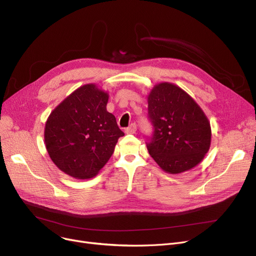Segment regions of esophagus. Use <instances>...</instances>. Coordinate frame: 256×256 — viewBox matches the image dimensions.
I'll return each mask as SVG.
<instances>
[{
    "mask_svg": "<svg viewBox=\"0 0 256 256\" xmlns=\"http://www.w3.org/2000/svg\"><path fill=\"white\" fill-rule=\"evenodd\" d=\"M137 130V126L136 124H132L128 128H126V134H135Z\"/></svg>",
    "mask_w": 256,
    "mask_h": 256,
    "instance_id": "obj_1",
    "label": "esophagus"
}]
</instances>
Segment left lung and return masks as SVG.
<instances>
[{"label": "left lung", "instance_id": "8db88e82", "mask_svg": "<svg viewBox=\"0 0 256 256\" xmlns=\"http://www.w3.org/2000/svg\"><path fill=\"white\" fill-rule=\"evenodd\" d=\"M154 136L147 150L165 172L178 174L197 166L210 150V121L198 104L172 83L154 86L147 96Z\"/></svg>", "mask_w": 256, "mask_h": 256}]
</instances>
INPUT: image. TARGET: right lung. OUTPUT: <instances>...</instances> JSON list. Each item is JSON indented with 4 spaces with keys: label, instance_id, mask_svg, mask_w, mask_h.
<instances>
[{
    "label": "right lung",
    "instance_id": "1",
    "mask_svg": "<svg viewBox=\"0 0 256 256\" xmlns=\"http://www.w3.org/2000/svg\"><path fill=\"white\" fill-rule=\"evenodd\" d=\"M109 94L96 84L80 86L50 114L44 143L50 160L78 180L94 178L124 134L106 111Z\"/></svg>",
    "mask_w": 256,
    "mask_h": 256
}]
</instances>
